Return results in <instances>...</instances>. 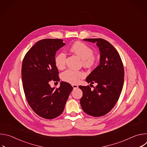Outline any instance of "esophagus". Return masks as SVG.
<instances>
[{"mask_svg": "<svg viewBox=\"0 0 147 147\" xmlns=\"http://www.w3.org/2000/svg\"><path fill=\"white\" fill-rule=\"evenodd\" d=\"M72 87H73L74 89H77V88H78V86L77 85H76V84H73V85H72Z\"/></svg>", "mask_w": 147, "mask_h": 147, "instance_id": "obj_1", "label": "esophagus"}]
</instances>
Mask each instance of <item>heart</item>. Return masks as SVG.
I'll return each mask as SVG.
<instances>
[{
  "mask_svg": "<svg viewBox=\"0 0 147 147\" xmlns=\"http://www.w3.org/2000/svg\"><path fill=\"white\" fill-rule=\"evenodd\" d=\"M70 51L82 59V65L86 67H91L96 61L95 57L93 55V50L86 44L80 42H76L70 47ZM66 55L60 52L55 57V63L58 69H63L66 65ZM85 77V73L82 71H75L69 69L63 73V80L71 84H77L81 78Z\"/></svg>",
  "mask_w": 147,
  "mask_h": 147,
  "instance_id": "1",
  "label": "heart"
}]
</instances>
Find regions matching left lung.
Wrapping results in <instances>:
<instances>
[{
	"instance_id": "left-lung-1",
	"label": "left lung",
	"mask_w": 147,
	"mask_h": 147,
	"mask_svg": "<svg viewBox=\"0 0 147 147\" xmlns=\"http://www.w3.org/2000/svg\"><path fill=\"white\" fill-rule=\"evenodd\" d=\"M96 43L100 51V63L86 78L88 83H97L91 90L89 86H80L82 91L80 104L84 112L94 117L109 113L121 94L124 71L120 56L108 41L101 38L84 39Z\"/></svg>"
}]
</instances>
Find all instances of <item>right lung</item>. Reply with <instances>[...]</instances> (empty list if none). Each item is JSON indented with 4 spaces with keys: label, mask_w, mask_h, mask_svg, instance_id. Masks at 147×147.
<instances>
[{
    "label": "right lung",
    "mask_w": 147,
    "mask_h": 147,
    "mask_svg": "<svg viewBox=\"0 0 147 147\" xmlns=\"http://www.w3.org/2000/svg\"><path fill=\"white\" fill-rule=\"evenodd\" d=\"M64 45L61 39H42L27 52L23 61L22 77L27 100L33 111L44 119H52L62 113L73 88L63 81L56 89L49 84L52 80L60 81L55 57Z\"/></svg>",
    "instance_id": "right-lung-1"
}]
</instances>
